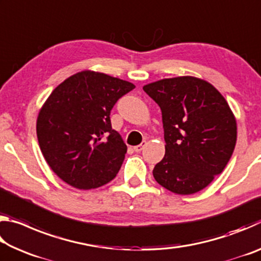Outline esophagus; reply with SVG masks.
Returning <instances> with one entry per match:
<instances>
[{
	"label": "esophagus",
	"mask_w": 261,
	"mask_h": 261,
	"mask_svg": "<svg viewBox=\"0 0 261 261\" xmlns=\"http://www.w3.org/2000/svg\"><path fill=\"white\" fill-rule=\"evenodd\" d=\"M145 145H146V143H141L140 145H137V146H135L134 147V149H135V152H141L144 149V147H145Z\"/></svg>",
	"instance_id": "obj_1"
}]
</instances>
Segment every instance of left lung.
<instances>
[{
  "mask_svg": "<svg viewBox=\"0 0 261 261\" xmlns=\"http://www.w3.org/2000/svg\"><path fill=\"white\" fill-rule=\"evenodd\" d=\"M143 90L162 113L166 153L153 169L156 182L192 194L222 173L237 139L235 116L220 92L202 79H161Z\"/></svg>",
  "mask_w": 261,
  "mask_h": 261,
  "instance_id": "1",
  "label": "left lung"
}]
</instances>
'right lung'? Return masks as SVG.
Listing matches in <instances>:
<instances>
[{
  "instance_id": "add662e5",
  "label": "right lung",
  "mask_w": 261,
  "mask_h": 261,
  "mask_svg": "<svg viewBox=\"0 0 261 261\" xmlns=\"http://www.w3.org/2000/svg\"><path fill=\"white\" fill-rule=\"evenodd\" d=\"M134 88L120 78L82 71L51 92L39 113L37 136L43 158L62 180L90 190L115 178L126 145L112 127L110 110Z\"/></svg>"
}]
</instances>
